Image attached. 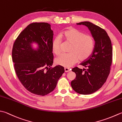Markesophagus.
Returning a JSON list of instances; mask_svg holds the SVG:
<instances>
[{
	"instance_id": "esophagus-1",
	"label": "esophagus",
	"mask_w": 122,
	"mask_h": 122,
	"mask_svg": "<svg viewBox=\"0 0 122 122\" xmlns=\"http://www.w3.org/2000/svg\"><path fill=\"white\" fill-rule=\"evenodd\" d=\"M70 70V69H69L68 68H64V71H65V72H69Z\"/></svg>"
}]
</instances>
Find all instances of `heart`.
I'll return each instance as SVG.
<instances>
[{
    "label": "heart",
    "mask_w": 122,
    "mask_h": 122,
    "mask_svg": "<svg viewBox=\"0 0 122 122\" xmlns=\"http://www.w3.org/2000/svg\"><path fill=\"white\" fill-rule=\"evenodd\" d=\"M71 44L69 53H63L58 56L56 62L59 66L69 68L79 60L83 61L91 56L94 48V40L92 36L85 34L76 28H70L64 31L53 40L52 43V50L58 56L61 52V40Z\"/></svg>",
    "instance_id": "obj_1"
}]
</instances>
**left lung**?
<instances>
[{
	"mask_svg": "<svg viewBox=\"0 0 122 122\" xmlns=\"http://www.w3.org/2000/svg\"><path fill=\"white\" fill-rule=\"evenodd\" d=\"M77 24L88 27L95 44L91 56L80 63L86 69L75 67L72 69L76 74V77L71 81V85L78 94H91L102 86L110 73L113 59L112 42L107 32L98 26L89 21H83Z\"/></svg>",
	"mask_w": 122,
	"mask_h": 122,
	"instance_id": "left-lung-1",
	"label": "left lung"
}]
</instances>
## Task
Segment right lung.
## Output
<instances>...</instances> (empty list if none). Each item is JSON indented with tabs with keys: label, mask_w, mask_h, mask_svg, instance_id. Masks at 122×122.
Instances as JSON below:
<instances>
[{
	"label": "right lung",
	"mask_w": 122,
	"mask_h": 122,
	"mask_svg": "<svg viewBox=\"0 0 122 122\" xmlns=\"http://www.w3.org/2000/svg\"><path fill=\"white\" fill-rule=\"evenodd\" d=\"M53 35L49 24L31 23L18 36L12 50V59L18 79L28 91L40 96L53 91L64 72L61 66L51 67ZM33 42L38 44L37 50L32 48Z\"/></svg>",
	"instance_id": "add662e5"
}]
</instances>
